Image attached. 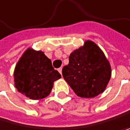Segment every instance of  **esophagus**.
Segmentation results:
<instances>
[{
  "instance_id": "obj_1",
  "label": "esophagus",
  "mask_w": 130,
  "mask_h": 130,
  "mask_svg": "<svg viewBox=\"0 0 130 130\" xmlns=\"http://www.w3.org/2000/svg\"><path fill=\"white\" fill-rule=\"evenodd\" d=\"M58 71H59V72L62 75V68H59L58 69Z\"/></svg>"
}]
</instances>
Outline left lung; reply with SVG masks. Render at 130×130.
Masks as SVG:
<instances>
[{"mask_svg": "<svg viewBox=\"0 0 130 130\" xmlns=\"http://www.w3.org/2000/svg\"><path fill=\"white\" fill-rule=\"evenodd\" d=\"M65 81L78 96L92 98L105 92L111 78L109 61L97 44L86 40L70 54L62 68Z\"/></svg>", "mask_w": 130, "mask_h": 130, "instance_id": "obj_1", "label": "left lung"}]
</instances>
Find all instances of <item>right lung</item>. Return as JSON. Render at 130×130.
<instances>
[{
  "label": "right lung",
  "mask_w": 130,
  "mask_h": 130,
  "mask_svg": "<svg viewBox=\"0 0 130 130\" xmlns=\"http://www.w3.org/2000/svg\"><path fill=\"white\" fill-rule=\"evenodd\" d=\"M61 75L52 67L51 60L42 51L27 48L15 66L13 79L17 90L31 100L50 95L54 82Z\"/></svg>",
  "instance_id": "obj_1"
}]
</instances>
